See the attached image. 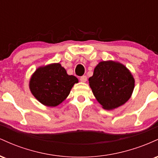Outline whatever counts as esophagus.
I'll list each match as a JSON object with an SVG mask.
<instances>
[{"label":"esophagus","mask_w":158,"mask_h":158,"mask_svg":"<svg viewBox=\"0 0 158 158\" xmlns=\"http://www.w3.org/2000/svg\"><path fill=\"white\" fill-rule=\"evenodd\" d=\"M80 81L81 82H86L87 81V77L86 76H82L80 77Z\"/></svg>","instance_id":"34e87169"}]
</instances>
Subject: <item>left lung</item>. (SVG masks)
<instances>
[{"mask_svg":"<svg viewBox=\"0 0 158 158\" xmlns=\"http://www.w3.org/2000/svg\"><path fill=\"white\" fill-rule=\"evenodd\" d=\"M88 81L94 97L106 110L124 105L131 98L135 83L124 64L112 60L100 61Z\"/></svg>","mask_w":158,"mask_h":158,"instance_id":"left-lung-1","label":"left lung"}]
</instances>
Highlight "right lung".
<instances>
[{
    "instance_id": "obj_1",
    "label": "right lung",
    "mask_w": 158,
    "mask_h": 158,
    "mask_svg": "<svg viewBox=\"0 0 158 158\" xmlns=\"http://www.w3.org/2000/svg\"><path fill=\"white\" fill-rule=\"evenodd\" d=\"M79 80L68 75L59 63L41 66L32 73L29 87L32 95L45 106L56 107L68 97L74 84Z\"/></svg>"
}]
</instances>
